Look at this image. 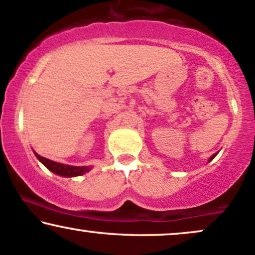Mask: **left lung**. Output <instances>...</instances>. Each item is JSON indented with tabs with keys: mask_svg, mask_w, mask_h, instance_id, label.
<instances>
[{
	"mask_svg": "<svg viewBox=\"0 0 255 255\" xmlns=\"http://www.w3.org/2000/svg\"><path fill=\"white\" fill-rule=\"evenodd\" d=\"M215 155H216V154H214V155H213V157H211V158H210V160H213V159H214V158H215Z\"/></svg>",
	"mask_w": 255,
	"mask_h": 255,
	"instance_id": "1",
	"label": "left lung"
}]
</instances>
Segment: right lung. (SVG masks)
<instances>
[{"mask_svg": "<svg viewBox=\"0 0 255 255\" xmlns=\"http://www.w3.org/2000/svg\"><path fill=\"white\" fill-rule=\"evenodd\" d=\"M35 153V152H34ZM36 158L39 159L42 164L45 165L48 170H51L52 172H54L56 174H59V176H64V177H75V176H82L85 172H88L90 170L89 166H69V165H64V164H59V162L52 161L50 159L41 157L39 155L38 153H35Z\"/></svg>", "mask_w": 255, "mask_h": 255, "instance_id": "obj_1", "label": "right lung"}]
</instances>
